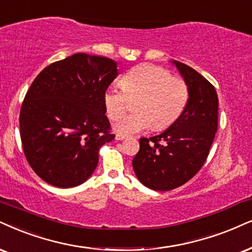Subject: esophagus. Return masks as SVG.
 <instances>
[{"mask_svg":"<svg viewBox=\"0 0 252 252\" xmlns=\"http://www.w3.org/2000/svg\"><path fill=\"white\" fill-rule=\"evenodd\" d=\"M115 139H116V141H123V139H126V136L117 133V135L115 136Z\"/></svg>","mask_w":252,"mask_h":252,"instance_id":"34e87169","label":"esophagus"}]
</instances>
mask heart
I'll list each match as a JSON object with an SVG mask.
<instances>
[{
	"instance_id": "obj_1",
	"label": "heart",
	"mask_w": 252,
	"mask_h": 252,
	"mask_svg": "<svg viewBox=\"0 0 252 252\" xmlns=\"http://www.w3.org/2000/svg\"><path fill=\"white\" fill-rule=\"evenodd\" d=\"M142 97L136 105L138 113L121 119L114 130L123 136L170 126L181 116L187 106V85L176 79L167 69L155 65H141L124 74L122 86H111L103 95L108 116L117 120L128 107L129 97Z\"/></svg>"
}]
</instances>
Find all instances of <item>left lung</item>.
<instances>
[{
  "label": "left lung",
  "mask_w": 252,
  "mask_h": 252,
  "mask_svg": "<svg viewBox=\"0 0 252 252\" xmlns=\"http://www.w3.org/2000/svg\"><path fill=\"white\" fill-rule=\"evenodd\" d=\"M189 92L187 106L172 126L139 139L132 159L138 180L154 190H170L187 183L208 157L218 130L219 98L211 82L185 63L172 60Z\"/></svg>",
  "instance_id": "8db88e82"
}]
</instances>
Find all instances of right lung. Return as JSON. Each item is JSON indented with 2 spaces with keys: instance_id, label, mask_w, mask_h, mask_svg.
I'll return each instance as SVG.
<instances>
[{
  "instance_id": "1",
  "label": "right lung",
  "mask_w": 252,
  "mask_h": 252,
  "mask_svg": "<svg viewBox=\"0 0 252 252\" xmlns=\"http://www.w3.org/2000/svg\"><path fill=\"white\" fill-rule=\"evenodd\" d=\"M119 74L106 57L75 53L47 66L34 79L20 114L28 163L47 184H84L98 163V150L115 138L103 95Z\"/></svg>"
}]
</instances>
